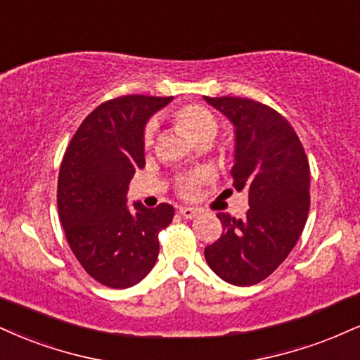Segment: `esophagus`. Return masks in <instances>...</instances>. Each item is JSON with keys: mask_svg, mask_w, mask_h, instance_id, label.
Instances as JSON below:
<instances>
[{"mask_svg": "<svg viewBox=\"0 0 360 360\" xmlns=\"http://www.w3.org/2000/svg\"><path fill=\"white\" fill-rule=\"evenodd\" d=\"M179 214L186 219H193V218H196V216H198V210H194V207H188V206H181L179 207Z\"/></svg>", "mask_w": 360, "mask_h": 360, "instance_id": "1", "label": "esophagus"}]
</instances>
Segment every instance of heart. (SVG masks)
<instances>
[{
  "mask_svg": "<svg viewBox=\"0 0 360 360\" xmlns=\"http://www.w3.org/2000/svg\"><path fill=\"white\" fill-rule=\"evenodd\" d=\"M172 119H174V124L177 125V129L194 142L202 137L213 139L216 131H218V124H216L214 115L201 105L181 107V109H177L174 112ZM153 141H154V127L153 125H149L144 132V146L149 147L153 144ZM199 179H201V176L199 174L181 177L179 183H177L179 193L186 198H191L194 191H196Z\"/></svg>",
  "mask_w": 360,
  "mask_h": 360,
  "instance_id": "1",
  "label": "heart"
}]
</instances>
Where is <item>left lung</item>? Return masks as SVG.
Masks as SVG:
<instances>
[{
	"label": "left lung",
	"mask_w": 360,
	"mask_h": 360,
	"mask_svg": "<svg viewBox=\"0 0 360 360\" xmlns=\"http://www.w3.org/2000/svg\"><path fill=\"white\" fill-rule=\"evenodd\" d=\"M235 127L236 191L248 193L243 219L218 213L223 235L205 248L219 278L238 287L259 283L288 257L310 207V167L297 132L271 107L241 97H205Z\"/></svg>",
	"instance_id": "8db88e82"
}]
</instances>
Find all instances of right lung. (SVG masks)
I'll list each match as a JSON object with an SVG mask.
<instances>
[{"mask_svg": "<svg viewBox=\"0 0 360 360\" xmlns=\"http://www.w3.org/2000/svg\"><path fill=\"white\" fill-rule=\"evenodd\" d=\"M172 97L124 95L101 103L72 137L58 174V214L84 270L110 288H129L153 270L158 235L174 218L161 202L127 206L136 169L146 166L144 129Z\"/></svg>", "mask_w": 360, "mask_h": 360, "instance_id": "add662e5", "label": "right lung"}]
</instances>
